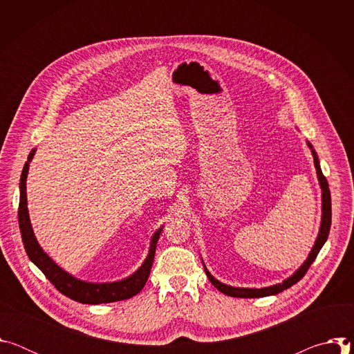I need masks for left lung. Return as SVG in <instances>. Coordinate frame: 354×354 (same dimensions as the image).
Returning <instances> with one entry per match:
<instances>
[{
    "label": "left lung",
    "mask_w": 354,
    "mask_h": 354,
    "mask_svg": "<svg viewBox=\"0 0 354 354\" xmlns=\"http://www.w3.org/2000/svg\"><path fill=\"white\" fill-rule=\"evenodd\" d=\"M310 148L313 149V145L308 142ZM313 154H314V164L317 168V174H318V179H319V185L322 187V223H321V230L317 238V242L311 250V254L308 257V259L306 261V263L302 265L291 277H288L287 280H284L281 284H276L272 287H266V288H238V287H231L227 284L220 283L218 280H216L209 270L205 268L206 274L209 277V280L212 281V284L220 290L223 294L230 295V297H238V298H258V297H268V295H273V294H279L283 290L291 287L292 284H295L297 281H299L302 277L306 276V273L308 272L310 266L313 265V262L315 261V258L318 257L321 248L324 246V243L328 239L329 235V230H330V223H332V206H330V190H329V185L326 178L324 176L321 167H319V161L317 157V153L313 149Z\"/></svg>",
    "instance_id": "1"
}]
</instances>
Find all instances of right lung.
Returning a JSON list of instances; mask_svg holds the SVG:
<instances>
[{"mask_svg": "<svg viewBox=\"0 0 354 354\" xmlns=\"http://www.w3.org/2000/svg\"><path fill=\"white\" fill-rule=\"evenodd\" d=\"M35 154V149L30 153L28 162L24 167L22 175H21V197H19V209H18V221H19V230L22 235V242L25 246L26 254L29 259L43 272V274L48 279L62 294L66 297L82 302V304H105V302H115L131 298L133 295L138 294L142 287L147 283V279L149 276L151 268H153L154 257H156V248L160 238V234L162 228H160L151 241L149 254L147 259L144 261L142 266L130 277L115 281V283H86L81 281L68 273H66L63 269H60L52 259H50L41 248L39 246L32 227L30 220L28 214V205H26V176L29 171V161L32 160Z\"/></svg>", "mask_w": 354, "mask_h": 354, "instance_id": "obj_1", "label": "right lung"}]
</instances>
